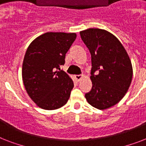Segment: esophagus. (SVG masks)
Here are the masks:
<instances>
[{"mask_svg": "<svg viewBox=\"0 0 146 146\" xmlns=\"http://www.w3.org/2000/svg\"><path fill=\"white\" fill-rule=\"evenodd\" d=\"M83 78V75H75V79L77 81H80Z\"/></svg>", "mask_w": 146, "mask_h": 146, "instance_id": "1", "label": "esophagus"}]
</instances>
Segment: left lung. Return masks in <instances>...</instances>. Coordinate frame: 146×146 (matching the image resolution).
<instances>
[{
    "label": "left lung",
    "mask_w": 146,
    "mask_h": 146,
    "mask_svg": "<svg viewBox=\"0 0 146 146\" xmlns=\"http://www.w3.org/2000/svg\"><path fill=\"white\" fill-rule=\"evenodd\" d=\"M80 33L92 57V88L85 97L96 108H109L129 89L133 78L131 60L121 42L108 31L88 29Z\"/></svg>",
    "instance_id": "8db88e82"
}]
</instances>
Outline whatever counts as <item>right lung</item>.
<instances>
[{
    "instance_id": "obj_1",
    "label": "right lung",
    "mask_w": 146,
    "mask_h": 146,
    "mask_svg": "<svg viewBox=\"0 0 146 146\" xmlns=\"http://www.w3.org/2000/svg\"><path fill=\"white\" fill-rule=\"evenodd\" d=\"M76 38V33H46L33 40L26 50L23 81L29 96L41 108H60L70 96L73 82L60 66Z\"/></svg>"
}]
</instances>
